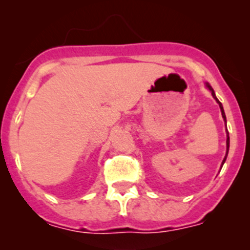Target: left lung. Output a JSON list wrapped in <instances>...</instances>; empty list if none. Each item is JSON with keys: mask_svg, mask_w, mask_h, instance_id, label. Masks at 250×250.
<instances>
[{"mask_svg": "<svg viewBox=\"0 0 250 250\" xmlns=\"http://www.w3.org/2000/svg\"><path fill=\"white\" fill-rule=\"evenodd\" d=\"M207 87H208V88H209V90H210V92H211V95H213V97H214V99H215L216 102H218L219 106H220V110H221V115H223L224 120H225V122H226V116H225V112H224L223 105H221V103L219 102V100H218V98L215 97V93H214L213 88H211L210 85L208 84V83H207ZM226 147H228V151H226V156H225V158H224V161H223V165H224V162H225V161H226V157H228V152H229V147H230V137H229V132H228V139H226Z\"/></svg>", "mask_w": 250, "mask_h": 250, "instance_id": "left-lung-1", "label": "left lung"}]
</instances>
